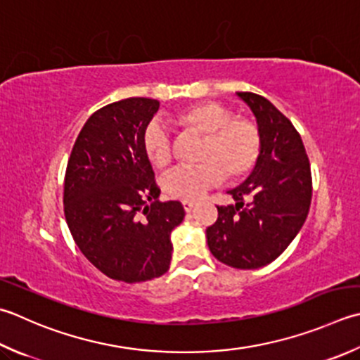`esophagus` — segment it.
<instances>
[{"label":"esophagus","instance_id":"1","mask_svg":"<svg viewBox=\"0 0 360 360\" xmlns=\"http://www.w3.org/2000/svg\"><path fill=\"white\" fill-rule=\"evenodd\" d=\"M182 207H184L186 212H192L193 207H195V202L193 201H182Z\"/></svg>","mask_w":360,"mask_h":360}]
</instances>
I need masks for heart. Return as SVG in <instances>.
<instances>
[{
    "mask_svg": "<svg viewBox=\"0 0 360 360\" xmlns=\"http://www.w3.org/2000/svg\"><path fill=\"white\" fill-rule=\"evenodd\" d=\"M178 123L202 136L198 165L178 167L167 173L162 186L172 198L193 201L223 179L240 178L256 164L260 151V134L256 123L236 117L221 103L209 101L182 110ZM143 151L154 167L164 168L172 162L173 142L164 123L153 120L142 139Z\"/></svg>",
    "mask_w": 360,
    "mask_h": 360,
    "instance_id": "b5f03b06",
    "label": "heart"
}]
</instances>
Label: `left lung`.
Listing matches in <instances>:
<instances>
[{"mask_svg": "<svg viewBox=\"0 0 360 360\" xmlns=\"http://www.w3.org/2000/svg\"><path fill=\"white\" fill-rule=\"evenodd\" d=\"M256 117L260 151L248 178L228 190L236 204L218 206L206 229L209 250L232 269L255 270L283 255L304 224L312 198L306 148L290 120L266 98L237 91Z\"/></svg>", "mask_w": 360, "mask_h": 360, "instance_id": "left-lung-1", "label": "left lung"}]
</instances>
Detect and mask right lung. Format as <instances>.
Listing matches in <instances>:
<instances>
[{
  "label": "right lung",
  "mask_w": 360,
  "mask_h": 360,
  "mask_svg": "<svg viewBox=\"0 0 360 360\" xmlns=\"http://www.w3.org/2000/svg\"><path fill=\"white\" fill-rule=\"evenodd\" d=\"M158 109V100L126 98L90 115L63 184L77 248L105 276L128 284L168 271L172 231L186 215L179 201H158L160 190L143 151V132Z\"/></svg>",
  "instance_id": "1"
}]
</instances>
